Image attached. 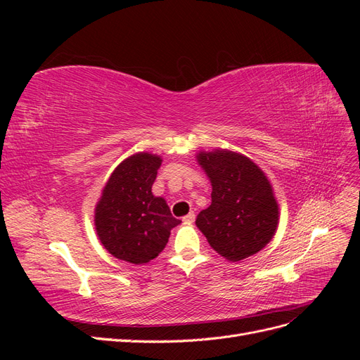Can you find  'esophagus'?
<instances>
[{
    "label": "esophagus",
    "mask_w": 360,
    "mask_h": 360,
    "mask_svg": "<svg viewBox=\"0 0 360 360\" xmlns=\"http://www.w3.org/2000/svg\"><path fill=\"white\" fill-rule=\"evenodd\" d=\"M193 221H195V213H193V212L188 213L186 216L183 217V222H184V224H192Z\"/></svg>",
    "instance_id": "34e87169"
}]
</instances>
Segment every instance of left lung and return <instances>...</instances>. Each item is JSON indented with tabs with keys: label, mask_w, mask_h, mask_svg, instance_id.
<instances>
[{
	"label": "left lung",
	"mask_w": 360,
	"mask_h": 360,
	"mask_svg": "<svg viewBox=\"0 0 360 360\" xmlns=\"http://www.w3.org/2000/svg\"><path fill=\"white\" fill-rule=\"evenodd\" d=\"M197 160L212 183V204L195 221L207 242L231 263L259 252L279 224V205L264 171L226 148L200 151Z\"/></svg>",
	"instance_id": "1"
}]
</instances>
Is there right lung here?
Segmentation results:
<instances>
[{"label":"right lung","mask_w":360,"mask_h":360,"mask_svg":"<svg viewBox=\"0 0 360 360\" xmlns=\"http://www.w3.org/2000/svg\"><path fill=\"white\" fill-rule=\"evenodd\" d=\"M162 158L139 151L112 171L96 204L94 225L103 248L112 257L146 264L167 246L171 230L181 221L171 214L167 201L155 197Z\"/></svg>","instance_id":"right-lung-1"}]
</instances>
